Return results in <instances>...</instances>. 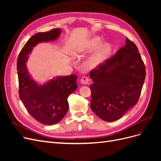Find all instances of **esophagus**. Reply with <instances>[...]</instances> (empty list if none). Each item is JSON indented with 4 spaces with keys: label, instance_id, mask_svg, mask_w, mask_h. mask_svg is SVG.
Listing matches in <instances>:
<instances>
[{
    "label": "esophagus",
    "instance_id": "obj_1",
    "mask_svg": "<svg viewBox=\"0 0 161 161\" xmlns=\"http://www.w3.org/2000/svg\"><path fill=\"white\" fill-rule=\"evenodd\" d=\"M89 80H90L88 76H82V77L81 78V80H80V81H81V83H82L83 85H86V84H88V83H89Z\"/></svg>",
    "mask_w": 161,
    "mask_h": 161
}]
</instances>
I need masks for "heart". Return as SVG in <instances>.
<instances>
[{
  "label": "heart",
  "instance_id": "heart-1",
  "mask_svg": "<svg viewBox=\"0 0 161 161\" xmlns=\"http://www.w3.org/2000/svg\"><path fill=\"white\" fill-rule=\"evenodd\" d=\"M101 42V40L99 37H95L92 40L86 42L83 45H82L77 50L76 53H81L85 52H88L95 49ZM111 51V46L108 43H104L102 45L98 50H97L93 54H92L85 62L86 67L89 69H92L101 64L108 53Z\"/></svg>",
  "mask_w": 161,
  "mask_h": 161
}]
</instances>
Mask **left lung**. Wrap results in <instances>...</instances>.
<instances>
[{"label": "left lung", "mask_w": 161, "mask_h": 161, "mask_svg": "<svg viewBox=\"0 0 161 161\" xmlns=\"http://www.w3.org/2000/svg\"><path fill=\"white\" fill-rule=\"evenodd\" d=\"M90 77L91 109L101 119L113 121L137 103L146 68L137 46L126 38L125 45L92 69Z\"/></svg>", "instance_id": "obj_1"}]
</instances>
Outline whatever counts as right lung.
<instances>
[{
  "mask_svg": "<svg viewBox=\"0 0 161 161\" xmlns=\"http://www.w3.org/2000/svg\"><path fill=\"white\" fill-rule=\"evenodd\" d=\"M59 29L37 33L33 36L19 53L17 70L19 95L25 108L34 119L46 125H53L62 119L69 109L68 97L77 89L76 75L57 77L43 85H38L29 75L25 62L33 47L38 43L55 40Z\"/></svg>",
  "mask_w": 161,
  "mask_h": 161,
  "instance_id": "obj_1",
  "label": "right lung"
}]
</instances>
